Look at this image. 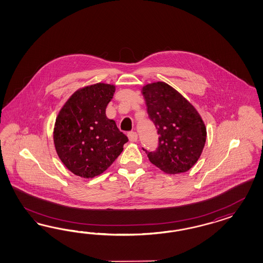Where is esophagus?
<instances>
[{
	"instance_id": "obj_1",
	"label": "esophagus",
	"mask_w": 263,
	"mask_h": 263,
	"mask_svg": "<svg viewBox=\"0 0 263 263\" xmlns=\"http://www.w3.org/2000/svg\"><path fill=\"white\" fill-rule=\"evenodd\" d=\"M128 139L130 142H136L138 140V134L136 132H129L128 133Z\"/></svg>"
}]
</instances>
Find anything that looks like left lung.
I'll return each instance as SVG.
<instances>
[{
    "instance_id": "obj_1",
    "label": "left lung",
    "mask_w": 263,
    "mask_h": 263,
    "mask_svg": "<svg viewBox=\"0 0 263 263\" xmlns=\"http://www.w3.org/2000/svg\"><path fill=\"white\" fill-rule=\"evenodd\" d=\"M149 119L158 129L156 152H146L154 166L168 175L189 171L199 160L206 141V127L199 111L165 82L142 88Z\"/></svg>"
}]
</instances>
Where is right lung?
I'll return each mask as SVG.
<instances>
[{"instance_id": "right-lung-1", "label": "right lung", "mask_w": 263, "mask_h": 263, "mask_svg": "<svg viewBox=\"0 0 263 263\" xmlns=\"http://www.w3.org/2000/svg\"><path fill=\"white\" fill-rule=\"evenodd\" d=\"M116 86L97 83L77 89L62 107L54 126L59 158L72 174H103L123 151L128 138L106 116Z\"/></svg>"}]
</instances>
